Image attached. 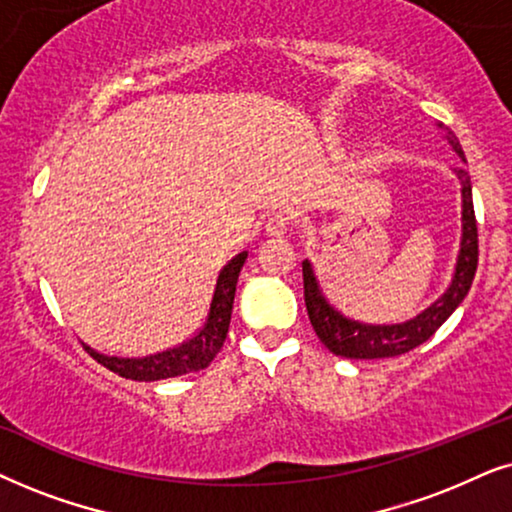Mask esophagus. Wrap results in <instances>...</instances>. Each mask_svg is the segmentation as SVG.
Segmentation results:
<instances>
[{
	"instance_id": "1",
	"label": "esophagus",
	"mask_w": 512,
	"mask_h": 512,
	"mask_svg": "<svg viewBox=\"0 0 512 512\" xmlns=\"http://www.w3.org/2000/svg\"><path fill=\"white\" fill-rule=\"evenodd\" d=\"M264 229H267L269 236L281 238V236L288 234V229H290V217L285 215V213H271V215L267 217V224H264Z\"/></svg>"
}]
</instances>
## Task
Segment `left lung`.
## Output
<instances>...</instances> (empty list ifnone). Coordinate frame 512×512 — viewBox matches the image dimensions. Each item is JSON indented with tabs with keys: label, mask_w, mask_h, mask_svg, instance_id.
<instances>
[{
	"label": "left lung",
	"mask_w": 512,
	"mask_h": 512,
	"mask_svg": "<svg viewBox=\"0 0 512 512\" xmlns=\"http://www.w3.org/2000/svg\"><path fill=\"white\" fill-rule=\"evenodd\" d=\"M447 131V142L459 154V159L466 161L463 149L456 140V135ZM456 175L461 180V201H463V234H461V250L456 257V269L452 283L445 290V295L419 313L417 318L407 320V323L395 325H365L358 320H351L339 313L335 306L327 302L320 288V281L313 271L309 260L302 262L304 271V302L309 311V320L316 330L320 342L330 349L335 356L356 358V360H374V358H393L403 356V353L417 349L426 339L435 335V330L452 316L456 306L463 302L468 295L470 285H473L475 269H478V222H475L473 210V192H470V177L463 168H456Z\"/></svg>",
	"instance_id": "left-lung-1"
}]
</instances>
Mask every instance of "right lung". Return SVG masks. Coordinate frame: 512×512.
I'll return each instance as SVG.
<instances>
[{"instance_id":"obj_1","label":"right lung","mask_w":512,"mask_h":512,"mask_svg":"<svg viewBox=\"0 0 512 512\" xmlns=\"http://www.w3.org/2000/svg\"><path fill=\"white\" fill-rule=\"evenodd\" d=\"M245 260H248V252L243 250L220 271L213 290V299H210L208 316L203 320L201 330L196 332L192 339L175 346V349L154 353V356L145 358L105 356V353L93 351L91 346H84V349L91 353L100 365H105L109 372L135 381H159L203 370V367L213 363V358L222 349L224 339H227L238 274H241Z\"/></svg>"}]
</instances>
